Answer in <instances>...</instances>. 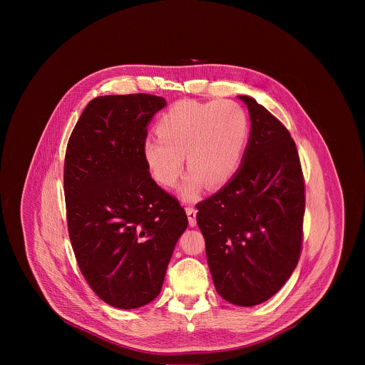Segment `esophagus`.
<instances>
[{
    "label": "esophagus",
    "instance_id": "esophagus-1",
    "mask_svg": "<svg viewBox=\"0 0 365 365\" xmlns=\"http://www.w3.org/2000/svg\"><path fill=\"white\" fill-rule=\"evenodd\" d=\"M186 215H187V220H189V225L195 227L196 225V210H195V207L187 206L186 207Z\"/></svg>",
    "mask_w": 365,
    "mask_h": 365
}]
</instances>
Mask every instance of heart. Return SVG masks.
<instances>
[{
	"mask_svg": "<svg viewBox=\"0 0 365 365\" xmlns=\"http://www.w3.org/2000/svg\"><path fill=\"white\" fill-rule=\"evenodd\" d=\"M155 134L159 138H147L143 144L151 176L163 187H173L186 155L190 172L179 192L185 200H193L205 183L220 187L235 175L248 143L250 121L234 101L185 99L158 120Z\"/></svg>",
	"mask_w": 365,
	"mask_h": 365,
	"instance_id": "b5f03b06",
	"label": "heart"
}]
</instances>
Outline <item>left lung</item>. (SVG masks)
I'll use <instances>...</instances> for the list:
<instances>
[{"instance_id": "left-lung-1", "label": "left lung", "mask_w": 365, "mask_h": 365, "mask_svg": "<svg viewBox=\"0 0 365 365\" xmlns=\"http://www.w3.org/2000/svg\"><path fill=\"white\" fill-rule=\"evenodd\" d=\"M251 130L241 165L215 195L196 205V222L218 294L237 306L274 296L297 266L304 183L286 127L247 95Z\"/></svg>"}]
</instances>
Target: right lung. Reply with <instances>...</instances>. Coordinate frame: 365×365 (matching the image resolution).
Segmentation results:
<instances>
[{
    "label": "right lung",
    "mask_w": 365,
    "mask_h": 365,
    "mask_svg": "<svg viewBox=\"0 0 365 365\" xmlns=\"http://www.w3.org/2000/svg\"><path fill=\"white\" fill-rule=\"evenodd\" d=\"M166 107L155 95L93 98L66 148L65 199L78 266L91 289L118 309L159 296L187 217L155 183L143 155L147 125Z\"/></svg>",
    "instance_id": "1"
}]
</instances>
